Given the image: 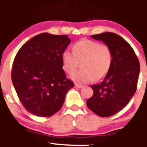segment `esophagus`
I'll return each instance as SVG.
<instances>
[{
  "label": "esophagus",
  "instance_id": "1",
  "mask_svg": "<svg viewBox=\"0 0 147 147\" xmlns=\"http://www.w3.org/2000/svg\"><path fill=\"white\" fill-rule=\"evenodd\" d=\"M75 86L76 88H82L84 87V86L79 85V84H75Z\"/></svg>",
  "mask_w": 147,
  "mask_h": 147
}]
</instances>
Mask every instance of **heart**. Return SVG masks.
Returning <instances> with one entry per match:
<instances>
[{
	"label": "heart",
	"instance_id": "1",
	"mask_svg": "<svg viewBox=\"0 0 147 147\" xmlns=\"http://www.w3.org/2000/svg\"><path fill=\"white\" fill-rule=\"evenodd\" d=\"M112 59V52L109 47L90 40L76 43L73 52L65 50L62 53L63 68L68 74L73 73L81 63L82 69L71 76L77 84L102 79L110 70Z\"/></svg>",
	"mask_w": 147,
	"mask_h": 147
}]
</instances>
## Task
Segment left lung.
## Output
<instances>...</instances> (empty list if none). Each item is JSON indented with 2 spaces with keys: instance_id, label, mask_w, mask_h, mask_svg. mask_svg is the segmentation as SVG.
Segmentation results:
<instances>
[{
  "instance_id": "obj_1",
  "label": "left lung",
  "mask_w": 147,
  "mask_h": 147,
  "mask_svg": "<svg viewBox=\"0 0 147 147\" xmlns=\"http://www.w3.org/2000/svg\"><path fill=\"white\" fill-rule=\"evenodd\" d=\"M111 49L112 63L105 78L91 86L93 95L87 100L88 109L100 117H110L127 105L137 89L140 65L132 47L113 32L92 35Z\"/></svg>"
}]
</instances>
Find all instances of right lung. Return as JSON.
<instances>
[{"instance_id":"add662e5","label":"right lung","mask_w":147,"mask_h":147,"mask_svg":"<svg viewBox=\"0 0 147 147\" xmlns=\"http://www.w3.org/2000/svg\"><path fill=\"white\" fill-rule=\"evenodd\" d=\"M70 43L67 35L44 32L27 41L16 54L11 80L19 100L30 113L53 115L73 88L74 83L62 68V53Z\"/></svg>"}]
</instances>
